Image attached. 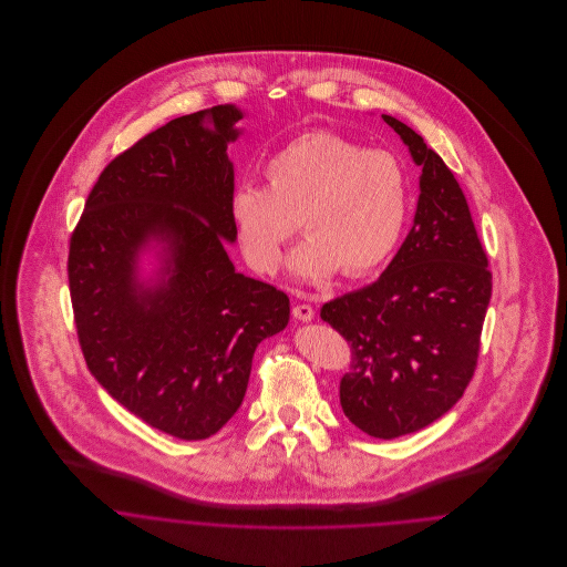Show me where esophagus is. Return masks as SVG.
Here are the masks:
<instances>
[{
    "instance_id": "1",
    "label": "esophagus",
    "mask_w": 567,
    "mask_h": 567,
    "mask_svg": "<svg viewBox=\"0 0 567 567\" xmlns=\"http://www.w3.org/2000/svg\"><path fill=\"white\" fill-rule=\"evenodd\" d=\"M292 315H295V319H299V321H303V323H310V321L315 319L312 306H306V303L295 306V308H292Z\"/></svg>"
}]
</instances>
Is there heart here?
Segmentation results:
<instances>
[{
  "mask_svg": "<svg viewBox=\"0 0 567 567\" xmlns=\"http://www.w3.org/2000/svg\"><path fill=\"white\" fill-rule=\"evenodd\" d=\"M264 174L268 185L240 183L229 198V218L250 268L275 272L297 227L308 238L295 248L290 272L306 284H323L336 270L369 275L400 244L410 189L404 165L391 153L312 131L275 151Z\"/></svg>",
  "mask_w": 567,
  "mask_h": 567,
  "instance_id": "b5f03b06",
  "label": "heart"
}]
</instances>
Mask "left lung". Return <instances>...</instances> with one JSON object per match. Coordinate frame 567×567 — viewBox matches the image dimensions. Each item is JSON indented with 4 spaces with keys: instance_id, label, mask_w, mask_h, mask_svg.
I'll return each instance as SVG.
<instances>
[{
    "instance_id": "1",
    "label": "left lung",
    "mask_w": 567,
    "mask_h": 567,
    "mask_svg": "<svg viewBox=\"0 0 567 567\" xmlns=\"http://www.w3.org/2000/svg\"><path fill=\"white\" fill-rule=\"evenodd\" d=\"M421 167L412 229L380 279L321 310L351 344L347 419L375 439L423 430L456 404L478 362L491 272L465 194L404 122L382 115Z\"/></svg>"
}]
</instances>
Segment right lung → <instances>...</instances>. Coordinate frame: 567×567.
Returning <instances> with one entry per match:
<instances>
[{"instance_id":"right-lung-1","label":"right lung","mask_w":567,"mask_h":567,"mask_svg":"<svg viewBox=\"0 0 567 567\" xmlns=\"http://www.w3.org/2000/svg\"><path fill=\"white\" fill-rule=\"evenodd\" d=\"M236 104L176 117L104 167L70 243L82 355L100 386L183 441L243 405L252 353L286 329L290 299L229 259ZM158 268L144 280L141 255Z\"/></svg>"}]
</instances>
